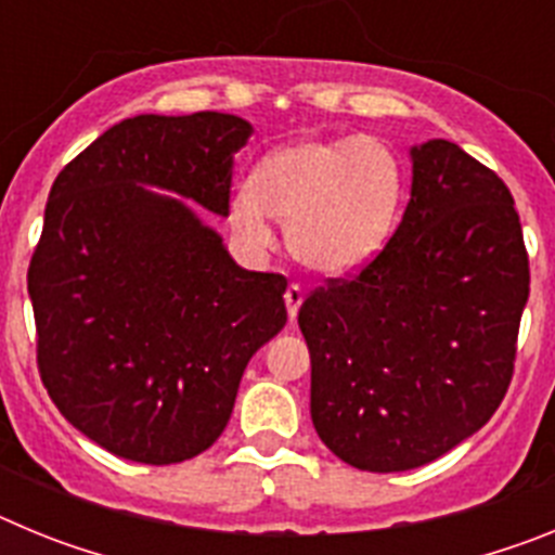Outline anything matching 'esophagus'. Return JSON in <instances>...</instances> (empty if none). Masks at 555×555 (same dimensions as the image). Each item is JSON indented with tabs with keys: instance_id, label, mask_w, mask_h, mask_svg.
<instances>
[{
	"instance_id": "obj_1",
	"label": "esophagus",
	"mask_w": 555,
	"mask_h": 555,
	"mask_svg": "<svg viewBox=\"0 0 555 555\" xmlns=\"http://www.w3.org/2000/svg\"><path fill=\"white\" fill-rule=\"evenodd\" d=\"M302 297H306V292H302L300 283H292V286L286 288V308H288V317H297V311H300L302 306Z\"/></svg>"
}]
</instances>
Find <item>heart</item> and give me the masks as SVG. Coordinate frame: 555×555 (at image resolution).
I'll use <instances>...</instances> for the list:
<instances>
[{
  "label": "heart",
  "instance_id": "b5f03b06",
  "mask_svg": "<svg viewBox=\"0 0 555 555\" xmlns=\"http://www.w3.org/2000/svg\"><path fill=\"white\" fill-rule=\"evenodd\" d=\"M403 164L375 135L300 139L269 152L249 178V197L230 222L253 244H269L267 219L286 224L302 267L347 278L384 253L403 205Z\"/></svg>",
  "mask_w": 555,
  "mask_h": 555
}]
</instances>
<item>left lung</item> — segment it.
I'll return each instance as SVG.
<instances>
[{"mask_svg":"<svg viewBox=\"0 0 555 555\" xmlns=\"http://www.w3.org/2000/svg\"><path fill=\"white\" fill-rule=\"evenodd\" d=\"M411 158V199L384 253L297 313L313 428L366 473L423 467L489 423L531 286L508 185L442 139Z\"/></svg>","mask_w":555,"mask_h":555,"instance_id":"1","label":"left lung"}]
</instances>
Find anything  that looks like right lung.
Masks as SVG:
<instances>
[{
    "instance_id": "right-lung-1",
    "label": "right lung",
    "mask_w": 555,
    "mask_h": 555,
    "mask_svg": "<svg viewBox=\"0 0 555 555\" xmlns=\"http://www.w3.org/2000/svg\"><path fill=\"white\" fill-rule=\"evenodd\" d=\"M253 127L217 111L141 113L68 160L29 258L38 372L91 442L141 464L222 436L253 352L286 325V278L247 272L175 191L230 214Z\"/></svg>"
}]
</instances>
